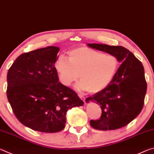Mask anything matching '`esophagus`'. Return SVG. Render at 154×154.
Instances as JSON below:
<instances>
[{"instance_id":"esophagus-1","label":"esophagus","mask_w":154,"mask_h":154,"mask_svg":"<svg viewBox=\"0 0 154 154\" xmlns=\"http://www.w3.org/2000/svg\"><path fill=\"white\" fill-rule=\"evenodd\" d=\"M79 97L80 98V99H81L82 101H84V102H85V99H86V98H85V97H84L83 96V95H79Z\"/></svg>"}]
</instances>
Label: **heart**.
Wrapping results in <instances>:
<instances>
[{"mask_svg":"<svg viewBox=\"0 0 154 154\" xmlns=\"http://www.w3.org/2000/svg\"><path fill=\"white\" fill-rule=\"evenodd\" d=\"M68 57L59 56L54 63V69L60 82L69 87L80 77L75 85L79 90L98 93L106 88L115 77L119 65L118 57L87 47L69 50Z\"/></svg>","mask_w":154,"mask_h":154,"instance_id":"b5f03b06","label":"heart"}]
</instances>
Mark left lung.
I'll use <instances>...</instances> for the list:
<instances>
[{
  "mask_svg": "<svg viewBox=\"0 0 154 154\" xmlns=\"http://www.w3.org/2000/svg\"><path fill=\"white\" fill-rule=\"evenodd\" d=\"M100 51L116 55L122 63L115 77L104 90L86 99L102 109L99 119L91 120L95 129L110 130L127 125L140 114L144 105L147 82L142 63L129 50L120 46L89 44Z\"/></svg>",
  "mask_w": 154,
  "mask_h": 154,
  "instance_id": "8db88e82",
  "label": "left lung"
}]
</instances>
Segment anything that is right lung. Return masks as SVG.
Here are the masks:
<instances>
[{
    "instance_id": "right-lung-1",
    "label": "right lung",
    "mask_w": 154,
    "mask_h": 154,
    "mask_svg": "<svg viewBox=\"0 0 154 154\" xmlns=\"http://www.w3.org/2000/svg\"><path fill=\"white\" fill-rule=\"evenodd\" d=\"M59 48H42L17 58L7 73V99L20 123L42 132L62 130L68 109L84 104L59 82L54 63Z\"/></svg>"
}]
</instances>
